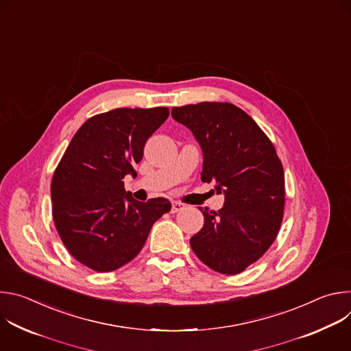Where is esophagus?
Returning <instances> with one entry per match:
<instances>
[{"label": "esophagus", "instance_id": "obj_1", "mask_svg": "<svg viewBox=\"0 0 351 351\" xmlns=\"http://www.w3.org/2000/svg\"><path fill=\"white\" fill-rule=\"evenodd\" d=\"M183 208H184V204H183V203H180V202H173V203H172V210H171V213L175 214V213L182 211Z\"/></svg>", "mask_w": 351, "mask_h": 351}]
</instances>
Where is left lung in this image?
<instances>
[{"label": "left lung", "mask_w": 351, "mask_h": 351, "mask_svg": "<svg viewBox=\"0 0 351 351\" xmlns=\"http://www.w3.org/2000/svg\"><path fill=\"white\" fill-rule=\"evenodd\" d=\"M203 148L202 180L225 194L218 211L198 207L204 226L190 239L211 269L236 275L260 260L278 236L285 211V172L269 137L230 103L172 108Z\"/></svg>", "instance_id": "obj_1"}]
</instances>
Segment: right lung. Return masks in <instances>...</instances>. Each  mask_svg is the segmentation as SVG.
Masks as SVG:
<instances>
[{
	"mask_svg": "<svg viewBox=\"0 0 351 351\" xmlns=\"http://www.w3.org/2000/svg\"><path fill=\"white\" fill-rule=\"evenodd\" d=\"M169 117L167 107L117 108L87 119L71 140L51 182L53 218L68 252L97 272L115 271L143 248L165 198L134 199L123 178L136 175L144 144Z\"/></svg>",
	"mask_w": 351,
	"mask_h": 351,
	"instance_id": "right-lung-1",
	"label": "right lung"
}]
</instances>
